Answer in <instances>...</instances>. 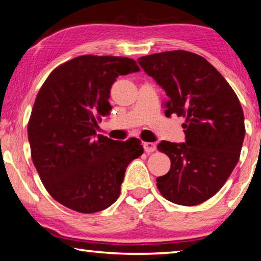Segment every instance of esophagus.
I'll use <instances>...</instances> for the list:
<instances>
[{"label":"esophagus","mask_w":261,"mask_h":261,"mask_svg":"<svg viewBox=\"0 0 261 261\" xmlns=\"http://www.w3.org/2000/svg\"><path fill=\"white\" fill-rule=\"evenodd\" d=\"M143 146H144V149L146 153H152L156 149V145L154 143H144Z\"/></svg>","instance_id":"1"}]
</instances>
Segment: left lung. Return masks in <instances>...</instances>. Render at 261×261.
<instances>
[{
	"label": "left lung",
	"instance_id": "1",
	"mask_svg": "<svg viewBox=\"0 0 261 261\" xmlns=\"http://www.w3.org/2000/svg\"><path fill=\"white\" fill-rule=\"evenodd\" d=\"M138 63L166 91V116L185 118V143L158 145L171 166L156 187L174 204H201L223 187L240 160L245 136L240 100L222 74L194 53H158Z\"/></svg>",
	"mask_w": 261,
	"mask_h": 261
}]
</instances>
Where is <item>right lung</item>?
Returning <instances> with one entry per match:
<instances>
[{"instance_id": "obj_1", "label": "right lung", "mask_w": 261, "mask_h": 261, "mask_svg": "<svg viewBox=\"0 0 261 261\" xmlns=\"http://www.w3.org/2000/svg\"><path fill=\"white\" fill-rule=\"evenodd\" d=\"M138 71L129 57L83 55L53 70L38 92L28 125L31 155L47 191L68 208H108L120 197L126 167L144 153L139 139L95 132L112 110L114 82Z\"/></svg>"}]
</instances>
